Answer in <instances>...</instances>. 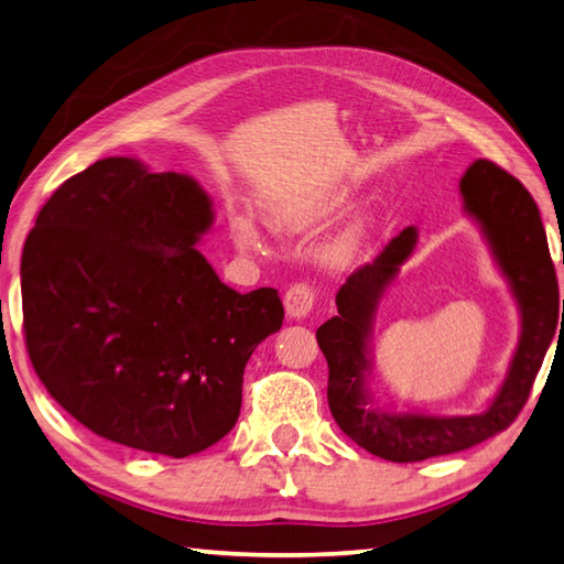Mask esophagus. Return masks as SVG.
<instances>
[{"instance_id": "esophagus-1", "label": "esophagus", "mask_w": 564, "mask_h": 564, "mask_svg": "<svg viewBox=\"0 0 564 564\" xmlns=\"http://www.w3.org/2000/svg\"><path fill=\"white\" fill-rule=\"evenodd\" d=\"M283 305H285V315L291 319L307 317L315 305V289L307 283H293L283 295Z\"/></svg>"}]
</instances>
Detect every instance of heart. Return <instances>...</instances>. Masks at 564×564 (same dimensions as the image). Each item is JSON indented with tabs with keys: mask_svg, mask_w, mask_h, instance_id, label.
Segmentation results:
<instances>
[{
	"mask_svg": "<svg viewBox=\"0 0 564 564\" xmlns=\"http://www.w3.org/2000/svg\"><path fill=\"white\" fill-rule=\"evenodd\" d=\"M347 207L345 193H319L307 197H293L281 205L269 207V223L279 231H303L313 229L317 225H325L337 213ZM231 237H235L241 249H257L259 247V229L249 217L237 215L231 217ZM359 247V229H349L341 235L327 251V259L333 263H347Z\"/></svg>",
	"mask_w": 564,
	"mask_h": 564,
	"instance_id": "b5f03b06",
	"label": "heart"
}]
</instances>
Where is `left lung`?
<instances>
[{
	"instance_id": "1",
	"label": "left lung",
	"mask_w": 564,
	"mask_h": 564,
	"mask_svg": "<svg viewBox=\"0 0 564 564\" xmlns=\"http://www.w3.org/2000/svg\"><path fill=\"white\" fill-rule=\"evenodd\" d=\"M465 213L479 225L496 267L516 297L521 337L499 391L477 415L383 411L371 399V329L386 289L413 257L417 229L405 227L377 259L357 269L337 293V315L317 327L329 367L327 403L341 433L389 462H423L484 443L521 413L560 325V291L540 209L521 181L479 159L459 181ZM564 261V259H562ZM564 313V303H562ZM564 323V319H562Z\"/></svg>"
}]
</instances>
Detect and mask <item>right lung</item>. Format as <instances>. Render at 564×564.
<instances>
[{"mask_svg":"<svg viewBox=\"0 0 564 564\" xmlns=\"http://www.w3.org/2000/svg\"><path fill=\"white\" fill-rule=\"evenodd\" d=\"M213 200L112 156L41 207L21 257L24 335L48 393L109 443L187 457L223 440L245 367L279 333L275 289L237 293L195 249Z\"/></svg>","mask_w":564,"mask_h":564,"instance_id":"right-lung-1","label":"right lung"}]
</instances>
